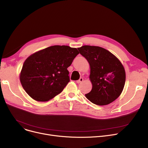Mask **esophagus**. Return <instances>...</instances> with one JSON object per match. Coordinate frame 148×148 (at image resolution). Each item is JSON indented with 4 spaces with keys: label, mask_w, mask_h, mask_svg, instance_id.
<instances>
[{
    "label": "esophagus",
    "mask_w": 148,
    "mask_h": 148,
    "mask_svg": "<svg viewBox=\"0 0 148 148\" xmlns=\"http://www.w3.org/2000/svg\"><path fill=\"white\" fill-rule=\"evenodd\" d=\"M83 78H80V79L79 80H77V83H81V82H83Z\"/></svg>",
    "instance_id": "1"
}]
</instances>
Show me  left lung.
Wrapping results in <instances>:
<instances>
[{
  "label": "left lung",
  "mask_w": 148,
  "mask_h": 148,
  "mask_svg": "<svg viewBox=\"0 0 148 148\" xmlns=\"http://www.w3.org/2000/svg\"><path fill=\"white\" fill-rule=\"evenodd\" d=\"M78 50L88 61L92 89L85 94L98 106L112 103L122 93L125 83V71L121 62L108 50L98 46L83 45Z\"/></svg>",
  "instance_id": "1"
}]
</instances>
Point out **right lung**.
Here are the masks:
<instances>
[{
	"label": "right lung",
	"mask_w": 148,
	"mask_h": 148,
	"mask_svg": "<svg viewBox=\"0 0 148 148\" xmlns=\"http://www.w3.org/2000/svg\"><path fill=\"white\" fill-rule=\"evenodd\" d=\"M79 53L67 45H53L30 55L20 75L23 89L37 101H47L59 94L70 81L67 68Z\"/></svg>",
	"instance_id": "1"
}]
</instances>
